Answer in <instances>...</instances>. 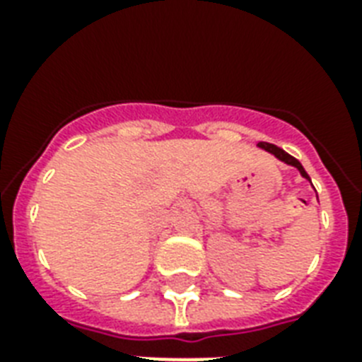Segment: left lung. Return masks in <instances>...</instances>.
I'll return each mask as SVG.
<instances>
[{"mask_svg":"<svg viewBox=\"0 0 362 362\" xmlns=\"http://www.w3.org/2000/svg\"><path fill=\"white\" fill-rule=\"evenodd\" d=\"M259 148H263V150L270 152V153H272V156H276V158L280 159V161H284V163L291 165V167H297L298 173H300V175H303L304 178H306V180H310L308 173L304 170V167H303V165H300V161L293 158V156H289V153H287V152H284L281 148L274 146V144H270V142H259Z\"/></svg>","mask_w":362,"mask_h":362,"instance_id":"obj_1","label":"left lung"}]
</instances>
